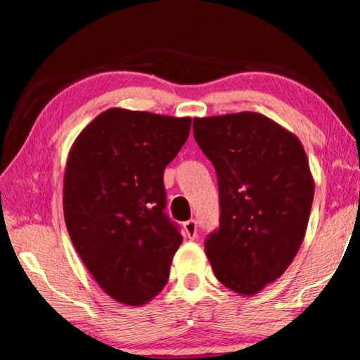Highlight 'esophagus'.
I'll return each instance as SVG.
<instances>
[{
  "instance_id": "34e87169",
  "label": "esophagus",
  "mask_w": 360,
  "mask_h": 360,
  "mask_svg": "<svg viewBox=\"0 0 360 360\" xmlns=\"http://www.w3.org/2000/svg\"><path fill=\"white\" fill-rule=\"evenodd\" d=\"M184 231L191 240L197 238V221H195V219H191V221L184 222Z\"/></svg>"
}]
</instances>
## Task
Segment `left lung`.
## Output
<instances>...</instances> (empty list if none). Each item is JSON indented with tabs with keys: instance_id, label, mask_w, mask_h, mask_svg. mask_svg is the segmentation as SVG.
<instances>
[{
	"instance_id": "1",
	"label": "left lung",
	"mask_w": 360,
	"mask_h": 360,
	"mask_svg": "<svg viewBox=\"0 0 360 360\" xmlns=\"http://www.w3.org/2000/svg\"><path fill=\"white\" fill-rule=\"evenodd\" d=\"M217 173L221 222L205 243L219 283L254 295L283 275L307 233L314 179L294 133L259 112L193 119Z\"/></svg>"
}]
</instances>
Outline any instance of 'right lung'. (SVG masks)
I'll return each mask as SVG.
<instances>
[{
	"label": "right lung",
	"instance_id": "add662e5",
	"mask_svg": "<svg viewBox=\"0 0 360 360\" xmlns=\"http://www.w3.org/2000/svg\"><path fill=\"white\" fill-rule=\"evenodd\" d=\"M191 124V117L111 108L71 146L65 224L85 268L115 302L139 307L168 283L182 235L163 212V172Z\"/></svg>",
	"mask_w": 360,
	"mask_h": 360
}]
</instances>
